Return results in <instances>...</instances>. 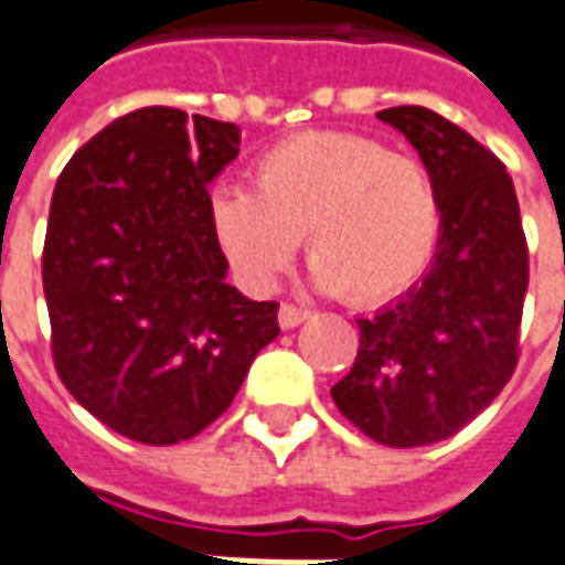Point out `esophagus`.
I'll return each mask as SVG.
<instances>
[{"label":"esophagus","instance_id":"obj_1","mask_svg":"<svg viewBox=\"0 0 565 565\" xmlns=\"http://www.w3.org/2000/svg\"><path fill=\"white\" fill-rule=\"evenodd\" d=\"M311 317V311H305V308H296V305L284 302L281 308H278V323H281V329H296L299 323H305Z\"/></svg>","mask_w":565,"mask_h":565}]
</instances>
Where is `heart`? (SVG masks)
Here are the masks:
<instances>
[{"instance_id":"1","label":"heart","mask_w":565,"mask_h":565,"mask_svg":"<svg viewBox=\"0 0 565 565\" xmlns=\"http://www.w3.org/2000/svg\"><path fill=\"white\" fill-rule=\"evenodd\" d=\"M230 266L269 290L305 239L315 281L350 305H380L419 281L440 242L431 170L356 131H302L254 161L250 191L209 206Z\"/></svg>"}]
</instances>
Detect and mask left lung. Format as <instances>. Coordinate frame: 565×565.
<instances>
[{"label":"left lung","mask_w":565,"mask_h":565,"mask_svg":"<svg viewBox=\"0 0 565 565\" xmlns=\"http://www.w3.org/2000/svg\"><path fill=\"white\" fill-rule=\"evenodd\" d=\"M377 119L431 170L443 230L422 284L356 320V362L332 398L365 437L413 449L461 431L515 374L527 239L512 177L491 149L428 107H388Z\"/></svg>","instance_id":"obj_1"}]
</instances>
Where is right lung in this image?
<instances>
[{"label":"right lung","instance_id":"add662e5","mask_svg":"<svg viewBox=\"0 0 565 565\" xmlns=\"http://www.w3.org/2000/svg\"><path fill=\"white\" fill-rule=\"evenodd\" d=\"M239 128L177 107L119 116L50 200L41 278L53 365L107 428L146 446L198 437L278 338V302L227 284L209 182Z\"/></svg>","mask_w":565,"mask_h":565}]
</instances>
